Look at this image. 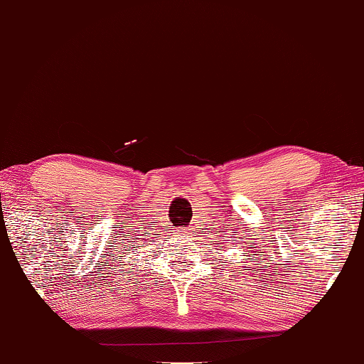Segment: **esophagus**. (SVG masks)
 Instances as JSON below:
<instances>
[{"instance_id":"esophagus-1","label":"esophagus","mask_w":364,"mask_h":364,"mask_svg":"<svg viewBox=\"0 0 364 364\" xmlns=\"http://www.w3.org/2000/svg\"><path fill=\"white\" fill-rule=\"evenodd\" d=\"M189 230H191V229H188V227H183V229L180 230V234L186 237V235H189Z\"/></svg>"}]
</instances>
